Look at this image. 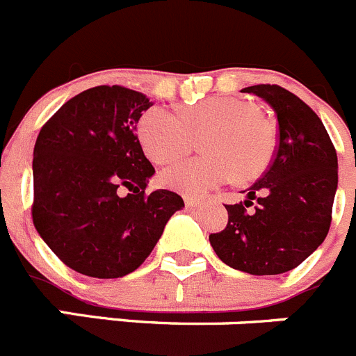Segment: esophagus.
<instances>
[{
  "label": "esophagus",
  "mask_w": 356,
  "mask_h": 356,
  "mask_svg": "<svg viewBox=\"0 0 356 356\" xmlns=\"http://www.w3.org/2000/svg\"><path fill=\"white\" fill-rule=\"evenodd\" d=\"M200 204H202V202L197 200V198H193V197H186L184 198L186 209H195V207H198Z\"/></svg>",
  "instance_id": "obj_1"
}]
</instances>
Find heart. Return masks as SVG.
Instances as JSON below:
<instances>
[{
    "label": "heart",
    "mask_w": 356,
    "mask_h": 356,
    "mask_svg": "<svg viewBox=\"0 0 356 356\" xmlns=\"http://www.w3.org/2000/svg\"><path fill=\"white\" fill-rule=\"evenodd\" d=\"M200 158L186 159L161 174L163 184L184 195H205L235 179L248 182L264 174L275 151V126L258 103L211 96L179 112L152 107L137 126L138 140L151 161L165 165L184 156L200 135Z\"/></svg>",
    "instance_id": "heart-1"
}]
</instances>
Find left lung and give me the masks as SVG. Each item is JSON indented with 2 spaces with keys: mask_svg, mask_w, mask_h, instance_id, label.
Instances as JSON below:
<instances>
[{
  "mask_svg": "<svg viewBox=\"0 0 356 356\" xmlns=\"http://www.w3.org/2000/svg\"><path fill=\"white\" fill-rule=\"evenodd\" d=\"M244 92L274 108L279 144L270 167L245 193L225 205L228 225L209 235L219 260L253 275L298 267L325 241L337 189V152L323 122L298 96L275 84Z\"/></svg>",
  "mask_w": 356,
  "mask_h": 356,
  "instance_id": "obj_1",
  "label": "left lung"
}]
</instances>
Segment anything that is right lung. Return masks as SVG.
Instances as JSON below:
<instances>
[{"label":"right lung","mask_w":356,"mask_h":356,"mask_svg":"<svg viewBox=\"0 0 356 356\" xmlns=\"http://www.w3.org/2000/svg\"><path fill=\"white\" fill-rule=\"evenodd\" d=\"M145 95L96 86L42 126L33 151V223L56 257L79 274L114 279L144 264L172 214L174 191L145 193L154 167L137 137Z\"/></svg>","instance_id":"right-lung-1"}]
</instances>
